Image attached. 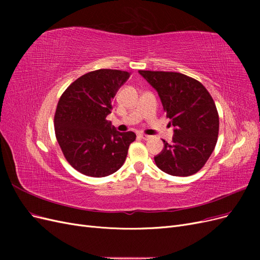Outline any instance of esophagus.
<instances>
[{
    "instance_id": "esophagus-1",
    "label": "esophagus",
    "mask_w": 260,
    "mask_h": 260,
    "mask_svg": "<svg viewBox=\"0 0 260 260\" xmlns=\"http://www.w3.org/2000/svg\"><path fill=\"white\" fill-rule=\"evenodd\" d=\"M140 138H141V139H143V140H148V139H151V137H149V136H146V135H140Z\"/></svg>"
}]
</instances>
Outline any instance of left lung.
Returning <instances> with one entry per match:
<instances>
[{"label":"left lung","mask_w":260,"mask_h":260,"mask_svg":"<svg viewBox=\"0 0 260 260\" xmlns=\"http://www.w3.org/2000/svg\"><path fill=\"white\" fill-rule=\"evenodd\" d=\"M158 92L164 111L174 125L171 144L154 157L156 166L171 176L187 177L200 171L214 152L219 133V115L207 89L180 73L139 70Z\"/></svg>","instance_id":"8db88e82"}]
</instances>
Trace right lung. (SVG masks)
Here are the masks:
<instances>
[{"label":"right lung","instance_id":"1","mask_svg":"<svg viewBox=\"0 0 260 260\" xmlns=\"http://www.w3.org/2000/svg\"><path fill=\"white\" fill-rule=\"evenodd\" d=\"M130 73L98 69L78 78L61 94L54 116L57 142L70 166L82 175L114 174L127 158L135 132H118L106 116Z\"/></svg>","mask_w":260,"mask_h":260}]
</instances>
